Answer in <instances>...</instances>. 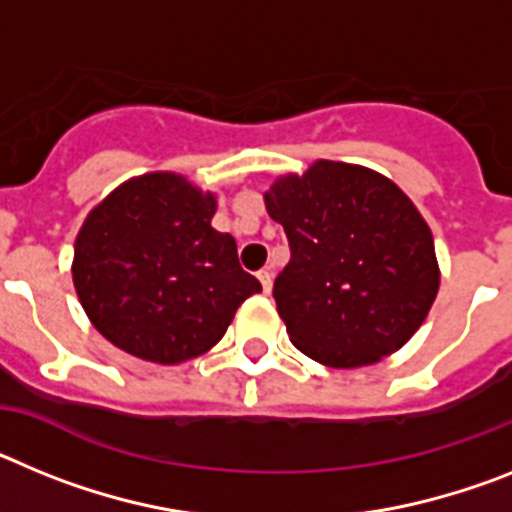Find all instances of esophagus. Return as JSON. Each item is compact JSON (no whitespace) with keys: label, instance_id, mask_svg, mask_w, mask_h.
<instances>
[{"label":"esophagus","instance_id":"obj_1","mask_svg":"<svg viewBox=\"0 0 512 512\" xmlns=\"http://www.w3.org/2000/svg\"><path fill=\"white\" fill-rule=\"evenodd\" d=\"M257 278H260V283H262V291L270 293V288H273V273H270V270H260V273H257Z\"/></svg>","mask_w":512,"mask_h":512}]
</instances>
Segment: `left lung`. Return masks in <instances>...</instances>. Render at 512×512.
<instances>
[{
    "instance_id": "left-lung-1",
    "label": "left lung",
    "mask_w": 512,
    "mask_h": 512,
    "mask_svg": "<svg viewBox=\"0 0 512 512\" xmlns=\"http://www.w3.org/2000/svg\"><path fill=\"white\" fill-rule=\"evenodd\" d=\"M265 206L291 247L273 296L301 353L371 366L420 330L441 273L428 224L389 177L319 159L278 177Z\"/></svg>"
}]
</instances>
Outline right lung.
Here are the masks:
<instances>
[{"label":"right lung","mask_w":512,"mask_h":512,"mask_svg":"<svg viewBox=\"0 0 512 512\" xmlns=\"http://www.w3.org/2000/svg\"><path fill=\"white\" fill-rule=\"evenodd\" d=\"M213 193L149 172L90 211L74 244V288L95 330L141 361L198 358L262 286L237 242L211 226Z\"/></svg>","instance_id":"add662e5"}]
</instances>
